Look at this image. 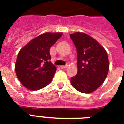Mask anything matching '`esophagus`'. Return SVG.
I'll list each match as a JSON object with an SVG mask.
<instances>
[{
    "label": "esophagus",
    "instance_id": "34e87169",
    "mask_svg": "<svg viewBox=\"0 0 124 124\" xmlns=\"http://www.w3.org/2000/svg\"><path fill=\"white\" fill-rule=\"evenodd\" d=\"M67 67H69V65H65V66H61V69H66V68H67Z\"/></svg>",
    "mask_w": 124,
    "mask_h": 124
}]
</instances>
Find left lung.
Returning a JSON list of instances; mask_svg holds the SVG:
<instances>
[{"label":"left lung","instance_id":"left-lung-1","mask_svg":"<svg viewBox=\"0 0 124 124\" xmlns=\"http://www.w3.org/2000/svg\"><path fill=\"white\" fill-rule=\"evenodd\" d=\"M76 48L78 73L71 78V85L82 93L96 91L106 79L109 62L105 48L98 41L82 32L70 34Z\"/></svg>","mask_w":124,"mask_h":124}]
</instances>
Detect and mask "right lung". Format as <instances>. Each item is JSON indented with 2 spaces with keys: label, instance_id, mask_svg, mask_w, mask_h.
Listing matches in <instances>:
<instances>
[{
  "label": "right lung",
  "instance_id": "obj_1",
  "mask_svg": "<svg viewBox=\"0 0 124 124\" xmlns=\"http://www.w3.org/2000/svg\"><path fill=\"white\" fill-rule=\"evenodd\" d=\"M62 35V32H46L33 38L20 50L15 63V72L26 89L37 91L52 81L56 67L50 61V48Z\"/></svg>",
  "mask_w": 124,
  "mask_h": 124
}]
</instances>
